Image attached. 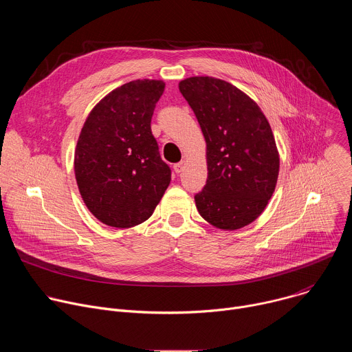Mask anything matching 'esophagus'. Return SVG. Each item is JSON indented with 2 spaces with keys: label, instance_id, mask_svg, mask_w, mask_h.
I'll return each mask as SVG.
<instances>
[{
  "label": "esophagus",
  "instance_id": "34e87169",
  "mask_svg": "<svg viewBox=\"0 0 352 352\" xmlns=\"http://www.w3.org/2000/svg\"><path fill=\"white\" fill-rule=\"evenodd\" d=\"M184 168H185V162H179V163L174 164V171H175L177 174H181V173L184 171Z\"/></svg>",
  "mask_w": 352,
  "mask_h": 352
}]
</instances>
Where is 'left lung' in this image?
Instances as JSON below:
<instances>
[{
  "instance_id": "obj_1",
  "label": "left lung",
  "mask_w": 352,
  "mask_h": 352,
  "mask_svg": "<svg viewBox=\"0 0 352 352\" xmlns=\"http://www.w3.org/2000/svg\"><path fill=\"white\" fill-rule=\"evenodd\" d=\"M208 144L206 185L195 195L199 214L221 230L256 220L272 197L280 159L259 106L231 83L193 76L179 82Z\"/></svg>"
}]
</instances>
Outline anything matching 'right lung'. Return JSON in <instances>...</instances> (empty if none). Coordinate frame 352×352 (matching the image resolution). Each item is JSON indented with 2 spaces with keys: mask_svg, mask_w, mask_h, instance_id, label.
<instances>
[{
  "mask_svg": "<svg viewBox=\"0 0 352 352\" xmlns=\"http://www.w3.org/2000/svg\"><path fill=\"white\" fill-rule=\"evenodd\" d=\"M164 82L138 79L109 93L89 114L75 150V177L102 223L129 228L153 214L171 181L152 133Z\"/></svg>",
  "mask_w": 352,
  "mask_h": 352,
  "instance_id": "obj_1",
  "label": "right lung"
}]
</instances>
